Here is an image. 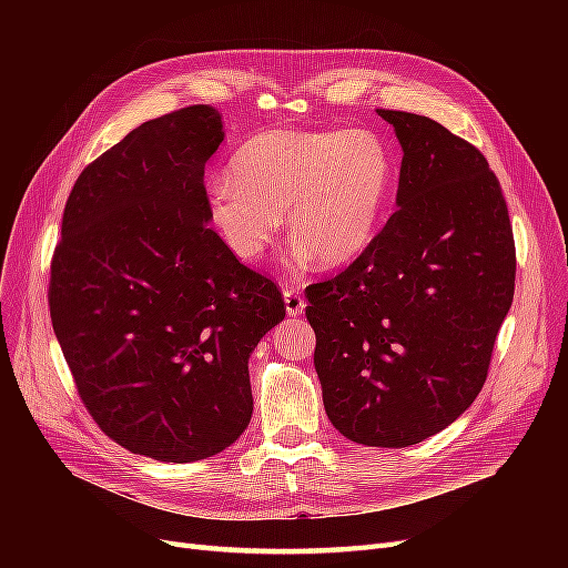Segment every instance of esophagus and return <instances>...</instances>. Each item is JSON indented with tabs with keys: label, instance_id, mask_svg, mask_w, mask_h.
Masks as SVG:
<instances>
[{
	"label": "esophagus",
	"instance_id": "1",
	"mask_svg": "<svg viewBox=\"0 0 568 568\" xmlns=\"http://www.w3.org/2000/svg\"><path fill=\"white\" fill-rule=\"evenodd\" d=\"M283 302H285L287 315H302L306 311L304 296H302L300 287H294V285H285L283 287Z\"/></svg>",
	"mask_w": 568,
	"mask_h": 568
}]
</instances>
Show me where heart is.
Here are the masks:
<instances>
[{
	"instance_id": "1",
	"label": "heart",
	"mask_w": 568,
	"mask_h": 568,
	"mask_svg": "<svg viewBox=\"0 0 568 568\" xmlns=\"http://www.w3.org/2000/svg\"><path fill=\"white\" fill-rule=\"evenodd\" d=\"M389 189V149L371 131H268L239 149L230 174L209 179L206 212L246 262L264 253L287 212L290 260L334 268L368 251Z\"/></svg>"
}]
</instances>
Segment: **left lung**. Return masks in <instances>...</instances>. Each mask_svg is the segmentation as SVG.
Segmentation results:
<instances>
[{
  "mask_svg": "<svg viewBox=\"0 0 568 568\" xmlns=\"http://www.w3.org/2000/svg\"><path fill=\"white\" fill-rule=\"evenodd\" d=\"M377 114L403 149L398 209L343 274L306 287V317L334 428L400 449L479 396L514 302L516 246L479 149L430 116Z\"/></svg>",
  "mask_w": 568,
  "mask_h": 568,
  "instance_id": "left-lung-1",
  "label": "left lung"
}]
</instances>
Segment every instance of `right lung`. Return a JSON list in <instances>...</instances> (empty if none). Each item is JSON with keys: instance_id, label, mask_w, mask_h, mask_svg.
<instances>
[{"instance_id": "obj_1", "label": "right lung", "mask_w": 568, "mask_h": 568, "mask_svg": "<svg viewBox=\"0 0 568 568\" xmlns=\"http://www.w3.org/2000/svg\"><path fill=\"white\" fill-rule=\"evenodd\" d=\"M221 116L163 114L87 165L52 257V329L82 403L108 437L161 463L216 456L246 430L248 359L285 317L278 287L206 225Z\"/></svg>"}]
</instances>
